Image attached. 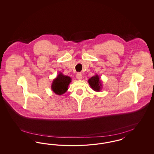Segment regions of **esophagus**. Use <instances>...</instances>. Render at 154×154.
Returning a JSON list of instances; mask_svg holds the SVG:
<instances>
[{
    "instance_id": "34e87169",
    "label": "esophagus",
    "mask_w": 154,
    "mask_h": 154,
    "mask_svg": "<svg viewBox=\"0 0 154 154\" xmlns=\"http://www.w3.org/2000/svg\"><path fill=\"white\" fill-rule=\"evenodd\" d=\"M76 77H77V79L78 80H80L82 79V74L80 73L77 74V75H76Z\"/></svg>"
}]
</instances>
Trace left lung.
<instances>
[{
  "mask_svg": "<svg viewBox=\"0 0 154 154\" xmlns=\"http://www.w3.org/2000/svg\"><path fill=\"white\" fill-rule=\"evenodd\" d=\"M88 83L91 88L96 92H100L102 89V82L98 74L95 75L88 80Z\"/></svg>",
  "mask_w": 154,
  "mask_h": 154,
  "instance_id": "8db88e82",
  "label": "left lung"
}]
</instances>
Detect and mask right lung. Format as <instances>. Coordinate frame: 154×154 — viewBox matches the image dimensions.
<instances>
[{
    "mask_svg": "<svg viewBox=\"0 0 154 154\" xmlns=\"http://www.w3.org/2000/svg\"><path fill=\"white\" fill-rule=\"evenodd\" d=\"M71 82V77L59 72L56 78L52 81L51 86L52 91L58 95H62L67 92Z\"/></svg>",
    "mask_w": 154,
    "mask_h": 154,
    "instance_id": "obj_1",
    "label": "right lung"
}]
</instances>
